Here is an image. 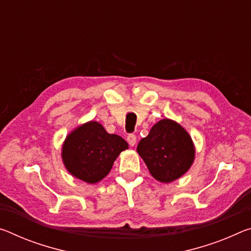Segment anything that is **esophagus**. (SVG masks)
Segmentation results:
<instances>
[{
    "label": "esophagus",
    "mask_w": 251,
    "mask_h": 251,
    "mask_svg": "<svg viewBox=\"0 0 251 251\" xmlns=\"http://www.w3.org/2000/svg\"><path fill=\"white\" fill-rule=\"evenodd\" d=\"M127 142H128V144L130 146H134L136 144V136H135L134 134H129L128 136H127Z\"/></svg>",
    "instance_id": "esophagus-1"
}]
</instances>
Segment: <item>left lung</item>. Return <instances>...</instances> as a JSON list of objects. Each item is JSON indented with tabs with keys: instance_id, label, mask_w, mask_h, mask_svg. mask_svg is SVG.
Returning a JSON list of instances; mask_svg holds the SVG:
<instances>
[{
	"instance_id": "obj_1",
	"label": "left lung",
	"mask_w": 251,
	"mask_h": 251,
	"mask_svg": "<svg viewBox=\"0 0 251 251\" xmlns=\"http://www.w3.org/2000/svg\"><path fill=\"white\" fill-rule=\"evenodd\" d=\"M137 153L155 180L171 183L188 172L196 157L189 133L172 119L157 122L137 145Z\"/></svg>"
}]
</instances>
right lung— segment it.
Instances as JSON below:
<instances>
[{
    "mask_svg": "<svg viewBox=\"0 0 251 251\" xmlns=\"http://www.w3.org/2000/svg\"><path fill=\"white\" fill-rule=\"evenodd\" d=\"M127 149L124 138L107 133L100 123L90 121L67 135L61 157L71 176L95 184L110 172L118 155Z\"/></svg>",
    "mask_w": 251,
    "mask_h": 251,
    "instance_id": "right-lung-1",
    "label": "right lung"
}]
</instances>
